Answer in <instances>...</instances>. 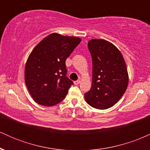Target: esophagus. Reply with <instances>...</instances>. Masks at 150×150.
<instances>
[{
  "label": "esophagus",
  "instance_id": "obj_1",
  "mask_svg": "<svg viewBox=\"0 0 150 150\" xmlns=\"http://www.w3.org/2000/svg\"><path fill=\"white\" fill-rule=\"evenodd\" d=\"M80 83V80H77V81H75V82H74V85H79Z\"/></svg>",
  "mask_w": 150,
  "mask_h": 150
}]
</instances>
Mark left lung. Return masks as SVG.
<instances>
[{"instance_id":"8db88e82","label":"left lung","mask_w":150,"mask_h":150,"mask_svg":"<svg viewBox=\"0 0 150 150\" xmlns=\"http://www.w3.org/2000/svg\"><path fill=\"white\" fill-rule=\"evenodd\" d=\"M88 48L92 58V83L85 94V101L97 109L111 108L128 87L125 60L118 48L105 39H91Z\"/></svg>"}]
</instances>
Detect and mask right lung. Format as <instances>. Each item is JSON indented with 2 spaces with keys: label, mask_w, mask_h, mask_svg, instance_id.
<instances>
[{
  "label": "right lung",
  "mask_w": 150,
  "mask_h": 150,
  "mask_svg": "<svg viewBox=\"0 0 150 150\" xmlns=\"http://www.w3.org/2000/svg\"><path fill=\"white\" fill-rule=\"evenodd\" d=\"M82 39L52 33L34 48L26 62L25 80L37 104L53 106L64 99L73 81L66 75L65 61Z\"/></svg>",
  "instance_id": "add662e5"
}]
</instances>
